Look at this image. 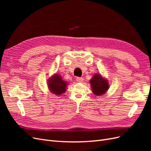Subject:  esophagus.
Wrapping results in <instances>:
<instances>
[{"label":"esophagus","mask_w":151,"mask_h":151,"mask_svg":"<svg viewBox=\"0 0 151 151\" xmlns=\"http://www.w3.org/2000/svg\"><path fill=\"white\" fill-rule=\"evenodd\" d=\"M76 81L78 82V83H82L84 81V79L83 77H77L76 78Z\"/></svg>","instance_id":"1"}]
</instances>
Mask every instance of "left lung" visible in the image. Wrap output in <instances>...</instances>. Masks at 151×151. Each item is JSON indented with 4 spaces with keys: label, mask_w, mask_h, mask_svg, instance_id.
Returning a JSON list of instances; mask_svg holds the SVG:
<instances>
[{
    "label": "left lung",
    "mask_w": 151,
    "mask_h": 151,
    "mask_svg": "<svg viewBox=\"0 0 151 151\" xmlns=\"http://www.w3.org/2000/svg\"><path fill=\"white\" fill-rule=\"evenodd\" d=\"M90 83L94 94L98 96L106 93L109 87L108 81L103 79L101 76L99 74L95 75L91 80Z\"/></svg>",
    "instance_id": "8db88e82"
}]
</instances>
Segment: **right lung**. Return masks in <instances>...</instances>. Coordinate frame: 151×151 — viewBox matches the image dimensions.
Masks as SVG:
<instances>
[{
    "instance_id": "right-lung-1",
    "label": "right lung",
    "mask_w": 151,
    "mask_h": 151,
    "mask_svg": "<svg viewBox=\"0 0 151 151\" xmlns=\"http://www.w3.org/2000/svg\"><path fill=\"white\" fill-rule=\"evenodd\" d=\"M67 86V83L63 81L60 76L55 75L49 81L48 88L52 92L56 94L60 95L65 93Z\"/></svg>"
}]
</instances>
